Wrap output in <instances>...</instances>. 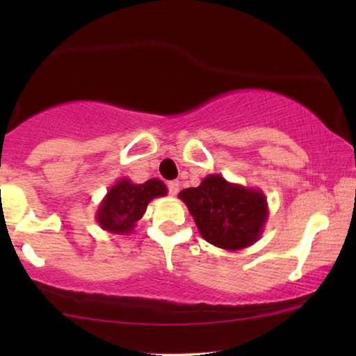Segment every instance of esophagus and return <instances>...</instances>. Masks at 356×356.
<instances>
[{"label":"esophagus","mask_w":356,"mask_h":356,"mask_svg":"<svg viewBox=\"0 0 356 356\" xmlns=\"http://www.w3.org/2000/svg\"><path fill=\"white\" fill-rule=\"evenodd\" d=\"M179 186H181V184H179V181H170L168 183L170 194H172V196H177L178 191H179Z\"/></svg>","instance_id":"34e87169"}]
</instances>
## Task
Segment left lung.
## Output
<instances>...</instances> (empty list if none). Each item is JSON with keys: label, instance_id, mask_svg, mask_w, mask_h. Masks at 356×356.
Listing matches in <instances>:
<instances>
[{"label": "left lung", "instance_id": "left-lung-1", "mask_svg": "<svg viewBox=\"0 0 356 356\" xmlns=\"http://www.w3.org/2000/svg\"><path fill=\"white\" fill-rule=\"evenodd\" d=\"M178 197L186 204L201 236L211 245L238 251L259 240L269 217L264 193L209 175L197 188L183 189Z\"/></svg>", "mask_w": 356, "mask_h": 356}]
</instances>
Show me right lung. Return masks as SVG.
<instances>
[{
  "label": "right lung",
  "mask_w": 356,
  "mask_h": 356,
  "mask_svg": "<svg viewBox=\"0 0 356 356\" xmlns=\"http://www.w3.org/2000/svg\"><path fill=\"white\" fill-rule=\"evenodd\" d=\"M168 189L157 178L145 183H133L120 178L99 204L95 220L102 230L113 235H129L145 213L149 202L155 197L167 196Z\"/></svg>",
  "instance_id": "obj_1"
}]
</instances>
